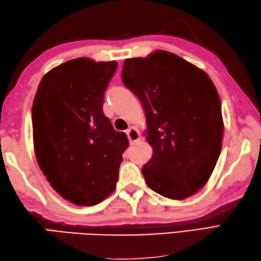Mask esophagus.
I'll list each match as a JSON object with an SVG mask.
<instances>
[{
    "mask_svg": "<svg viewBox=\"0 0 261 261\" xmlns=\"http://www.w3.org/2000/svg\"><path fill=\"white\" fill-rule=\"evenodd\" d=\"M126 136H127V139H129L131 145H134V143L138 142L140 139H141V136H140V132L138 131L136 127L131 126L129 130H126Z\"/></svg>",
    "mask_w": 261,
    "mask_h": 261,
    "instance_id": "obj_1",
    "label": "esophagus"
}]
</instances>
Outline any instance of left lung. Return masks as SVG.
<instances>
[{"label": "left lung", "mask_w": 261, "mask_h": 261, "mask_svg": "<svg viewBox=\"0 0 261 261\" xmlns=\"http://www.w3.org/2000/svg\"><path fill=\"white\" fill-rule=\"evenodd\" d=\"M121 77L147 116V139L153 149L142 167L147 185L171 199L195 194L206 184L222 148V111L213 82L164 50L125 59Z\"/></svg>", "instance_id": "obj_1"}]
</instances>
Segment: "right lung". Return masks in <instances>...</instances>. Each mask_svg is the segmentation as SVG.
<instances>
[{"mask_svg": "<svg viewBox=\"0 0 261 261\" xmlns=\"http://www.w3.org/2000/svg\"><path fill=\"white\" fill-rule=\"evenodd\" d=\"M116 67L115 62L69 60L42 77L33 99L39 167L55 191L77 205L92 206L113 193L129 146L102 109Z\"/></svg>", "mask_w": 261, "mask_h": 261, "instance_id": "obj_1", "label": "right lung"}]
</instances>
